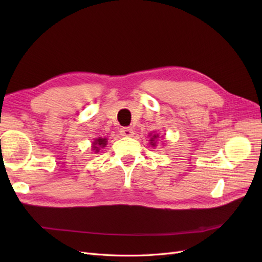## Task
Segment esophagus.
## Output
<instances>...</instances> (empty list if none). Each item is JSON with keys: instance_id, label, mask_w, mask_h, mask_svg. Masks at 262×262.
<instances>
[{"instance_id": "esophagus-1", "label": "esophagus", "mask_w": 262, "mask_h": 262, "mask_svg": "<svg viewBox=\"0 0 262 262\" xmlns=\"http://www.w3.org/2000/svg\"><path fill=\"white\" fill-rule=\"evenodd\" d=\"M120 134L122 137H132L133 136V130L131 128H122L120 130Z\"/></svg>"}]
</instances>
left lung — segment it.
<instances>
[{"label":"left lung","instance_id":"1","mask_svg":"<svg viewBox=\"0 0 262 262\" xmlns=\"http://www.w3.org/2000/svg\"><path fill=\"white\" fill-rule=\"evenodd\" d=\"M158 138V136H157V134H154V136H153V138L152 139H150V143H152V145L153 146H155V140Z\"/></svg>","mask_w":262,"mask_h":262}]
</instances>
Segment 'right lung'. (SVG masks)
<instances>
[{"mask_svg": "<svg viewBox=\"0 0 262 262\" xmlns=\"http://www.w3.org/2000/svg\"><path fill=\"white\" fill-rule=\"evenodd\" d=\"M106 139H97L95 140V142L93 143V149H95V152H98L99 147H104L106 145Z\"/></svg>", "mask_w": 262, "mask_h": 262, "instance_id": "1", "label": "right lung"}]
</instances>
